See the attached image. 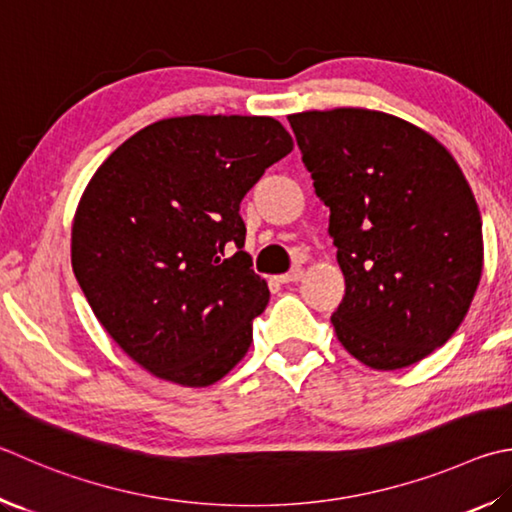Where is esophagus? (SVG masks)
Segmentation results:
<instances>
[{
    "mask_svg": "<svg viewBox=\"0 0 512 512\" xmlns=\"http://www.w3.org/2000/svg\"><path fill=\"white\" fill-rule=\"evenodd\" d=\"M300 280H302V268L300 266H295L288 273L277 277V282H282V284H293V282H300Z\"/></svg>",
    "mask_w": 512,
    "mask_h": 512,
    "instance_id": "1",
    "label": "esophagus"
}]
</instances>
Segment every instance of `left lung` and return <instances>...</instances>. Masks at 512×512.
<instances>
[{"instance_id": "8db88e82", "label": "left lung", "mask_w": 512, "mask_h": 512, "mask_svg": "<svg viewBox=\"0 0 512 512\" xmlns=\"http://www.w3.org/2000/svg\"><path fill=\"white\" fill-rule=\"evenodd\" d=\"M345 275L331 315L353 358L403 369L459 329L481 280V215L452 154L383 111L291 114Z\"/></svg>"}]
</instances>
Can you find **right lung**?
<instances>
[{"label":"right lung","instance_id":"add662e5","mask_svg":"<svg viewBox=\"0 0 512 512\" xmlns=\"http://www.w3.org/2000/svg\"><path fill=\"white\" fill-rule=\"evenodd\" d=\"M291 150L275 118L179 116L127 138L91 176L73 217V273L150 374L208 387L246 356L271 293L241 250L239 206Z\"/></svg>","mask_w":512,"mask_h":512}]
</instances>
